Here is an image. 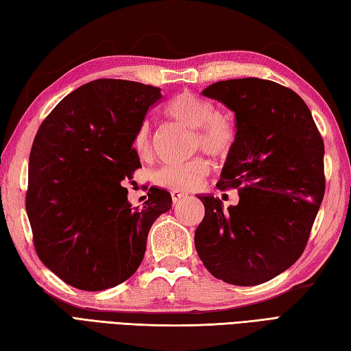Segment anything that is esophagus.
Masks as SVG:
<instances>
[{
  "label": "esophagus",
  "instance_id": "1",
  "mask_svg": "<svg viewBox=\"0 0 351 351\" xmlns=\"http://www.w3.org/2000/svg\"><path fill=\"white\" fill-rule=\"evenodd\" d=\"M185 196H187V195H184L182 191H171V202H173V204L180 202V200L184 199Z\"/></svg>",
  "mask_w": 351,
  "mask_h": 351
}]
</instances>
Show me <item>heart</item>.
<instances>
[{"instance_id": "heart-1", "label": "heart", "mask_w": 351, "mask_h": 351, "mask_svg": "<svg viewBox=\"0 0 351 351\" xmlns=\"http://www.w3.org/2000/svg\"><path fill=\"white\" fill-rule=\"evenodd\" d=\"M166 114L193 130V151L202 149L214 158L226 156L235 143V125L232 119L217 113L210 101L191 93H180L171 98L164 108ZM132 147L140 160L152 156V138L147 125H141L132 138ZM210 173V162L204 156H195L185 162H170L156 169L152 175L155 185L171 191H189Z\"/></svg>"}]
</instances>
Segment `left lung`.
I'll list each match as a JSON object with an SVG mask.
<instances>
[{"instance_id": "8db88e82", "label": "left lung", "mask_w": 351, "mask_h": 351, "mask_svg": "<svg viewBox=\"0 0 351 351\" xmlns=\"http://www.w3.org/2000/svg\"><path fill=\"white\" fill-rule=\"evenodd\" d=\"M235 113L237 136L217 189L240 202L199 196V258L214 278L259 285L285 271L306 247L326 190L324 143L299 95L261 78L226 80L202 92Z\"/></svg>"}]
</instances>
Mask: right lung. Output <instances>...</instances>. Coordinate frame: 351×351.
Masks as SVG:
<instances>
[{
    "label": "right lung",
    "mask_w": 351,
    "mask_h": 351,
    "mask_svg": "<svg viewBox=\"0 0 351 351\" xmlns=\"http://www.w3.org/2000/svg\"><path fill=\"white\" fill-rule=\"evenodd\" d=\"M160 88L95 80L45 117L28 162L25 208L37 256L71 287L113 288L137 271L152 223L171 208L151 187L143 208L128 202L125 181L141 167L132 138Z\"/></svg>",
    "instance_id": "right-lung-1"
}]
</instances>
